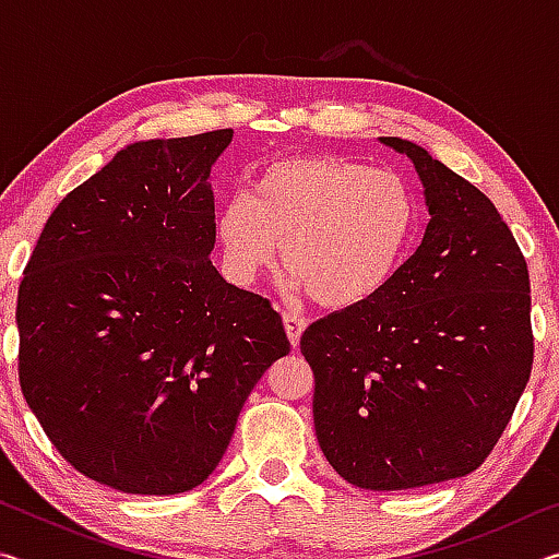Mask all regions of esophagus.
<instances>
[{
    "label": "esophagus",
    "instance_id": "34e87169",
    "mask_svg": "<svg viewBox=\"0 0 559 559\" xmlns=\"http://www.w3.org/2000/svg\"><path fill=\"white\" fill-rule=\"evenodd\" d=\"M283 325H286V333L293 347H298L302 330H306V318H300L298 313H283Z\"/></svg>",
    "mask_w": 559,
    "mask_h": 559
}]
</instances>
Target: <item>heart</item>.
<instances>
[{
  "instance_id": "heart-1",
  "label": "heart",
  "mask_w": 559,
  "mask_h": 559,
  "mask_svg": "<svg viewBox=\"0 0 559 559\" xmlns=\"http://www.w3.org/2000/svg\"><path fill=\"white\" fill-rule=\"evenodd\" d=\"M419 222L406 177L335 155L269 165L251 194H231L216 214V241L236 283L257 281L283 243L286 286L318 306L349 310L396 278Z\"/></svg>"
}]
</instances>
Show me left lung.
Segmentation results:
<instances>
[{
    "instance_id": "left-lung-1",
    "label": "left lung",
    "mask_w": 559,
    "mask_h": 559,
    "mask_svg": "<svg viewBox=\"0 0 559 559\" xmlns=\"http://www.w3.org/2000/svg\"><path fill=\"white\" fill-rule=\"evenodd\" d=\"M412 159L429 224L374 300L316 320L318 443L347 484L421 488L476 471L508 427L533 367L527 263L493 202L427 150Z\"/></svg>"
}]
</instances>
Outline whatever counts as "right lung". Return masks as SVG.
Here are the masks:
<instances>
[{"label":"right lung","instance_id":"right-lung-1","mask_svg":"<svg viewBox=\"0 0 559 559\" xmlns=\"http://www.w3.org/2000/svg\"><path fill=\"white\" fill-rule=\"evenodd\" d=\"M231 138L122 147L56 206L19 286L24 400L75 471L122 493L210 478L246 396L290 349L271 302L210 259V173Z\"/></svg>","mask_w":559,"mask_h":559}]
</instances>
